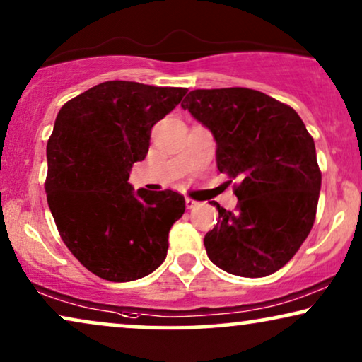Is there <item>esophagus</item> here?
Instances as JSON below:
<instances>
[{"label": "esophagus", "instance_id": "1", "mask_svg": "<svg viewBox=\"0 0 362 362\" xmlns=\"http://www.w3.org/2000/svg\"><path fill=\"white\" fill-rule=\"evenodd\" d=\"M197 204H199V202H195V200H192V199H185L187 209H195Z\"/></svg>", "mask_w": 362, "mask_h": 362}]
</instances>
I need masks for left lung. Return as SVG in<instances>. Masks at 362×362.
Listing matches in <instances>:
<instances>
[{"instance_id":"left-lung-1","label":"left lung","mask_w":362,"mask_h":362,"mask_svg":"<svg viewBox=\"0 0 362 362\" xmlns=\"http://www.w3.org/2000/svg\"><path fill=\"white\" fill-rule=\"evenodd\" d=\"M189 110L216 142V167L238 178L237 210L205 235L210 262L245 278L285 267L310 235L321 190L315 141L295 109L247 88L195 89Z\"/></svg>"}]
</instances>
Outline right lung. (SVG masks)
<instances>
[{
	"label": "right lung",
	"mask_w": 362,
	"mask_h": 362,
	"mask_svg": "<svg viewBox=\"0 0 362 362\" xmlns=\"http://www.w3.org/2000/svg\"><path fill=\"white\" fill-rule=\"evenodd\" d=\"M187 89L107 81L71 99L47 141V205L62 242L99 278L151 274L167 257L168 231L184 195L134 190L131 168L146 158L153 124Z\"/></svg>",
	"instance_id": "add662e5"
}]
</instances>
